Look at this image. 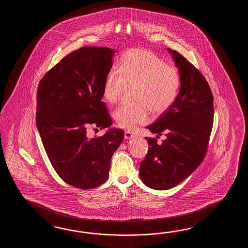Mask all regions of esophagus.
Returning a JSON list of instances; mask_svg holds the SVG:
<instances>
[{"mask_svg":"<svg viewBox=\"0 0 248 248\" xmlns=\"http://www.w3.org/2000/svg\"><path fill=\"white\" fill-rule=\"evenodd\" d=\"M135 136H136V135H135L133 132L127 131V130L125 131V138H126V139H130V138L135 137Z\"/></svg>","mask_w":248,"mask_h":248,"instance_id":"34e87169","label":"esophagus"}]
</instances>
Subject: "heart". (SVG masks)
I'll return each instance as SVG.
<instances>
[{
	"mask_svg": "<svg viewBox=\"0 0 248 248\" xmlns=\"http://www.w3.org/2000/svg\"><path fill=\"white\" fill-rule=\"evenodd\" d=\"M179 70L169 65L153 51L134 48L123 54L118 70L111 69L105 77L103 96L115 103L126 85L135 84L134 104H122L113 111L117 124L133 129L149 121L150 110L158 114L167 111L179 95Z\"/></svg>",
	"mask_w": 248,
	"mask_h": 248,
	"instance_id": "b5f03b06",
	"label": "heart"
}]
</instances>
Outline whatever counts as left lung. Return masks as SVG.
<instances>
[{"instance_id":"1","label":"left lung","mask_w":248,"mask_h":248,"mask_svg":"<svg viewBox=\"0 0 248 248\" xmlns=\"http://www.w3.org/2000/svg\"><path fill=\"white\" fill-rule=\"evenodd\" d=\"M181 74V89L174 104L147 128L157 138L145 137L149 150L140 163L144 185L169 190L193 173L206 156L214 122V97L201 71L180 53L168 48Z\"/></svg>"}]
</instances>
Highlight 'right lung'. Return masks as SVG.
Listing matches in <instances>:
<instances>
[{
  "instance_id": "add662e5",
  "label": "right lung",
  "mask_w": 248,
  "mask_h": 248,
  "mask_svg": "<svg viewBox=\"0 0 248 248\" xmlns=\"http://www.w3.org/2000/svg\"><path fill=\"white\" fill-rule=\"evenodd\" d=\"M113 54L110 47L78 48L47 71L38 86L36 125L44 149L61 179L79 189L106 182L111 156L124 138L122 129L87 137L90 126L95 130L112 124L102 97Z\"/></svg>"
}]
</instances>
